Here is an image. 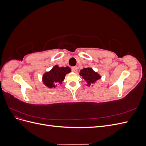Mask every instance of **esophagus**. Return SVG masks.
I'll return each instance as SVG.
<instances>
[{
  "label": "esophagus",
  "mask_w": 146,
  "mask_h": 146,
  "mask_svg": "<svg viewBox=\"0 0 146 146\" xmlns=\"http://www.w3.org/2000/svg\"><path fill=\"white\" fill-rule=\"evenodd\" d=\"M72 70L73 72H76L77 71V67H76V66H74V67H72Z\"/></svg>",
  "instance_id": "esophagus-1"
}]
</instances>
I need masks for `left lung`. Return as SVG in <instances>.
I'll list each match as a JSON object with an SVG mask.
<instances>
[{"instance_id": "1", "label": "left lung", "mask_w": 146, "mask_h": 146, "mask_svg": "<svg viewBox=\"0 0 146 146\" xmlns=\"http://www.w3.org/2000/svg\"><path fill=\"white\" fill-rule=\"evenodd\" d=\"M79 74H80L81 77H82V78L87 83V86H92V84H94L101 78L100 75L97 72H95L91 68L82 69V70H80V72Z\"/></svg>"}]
</instances>
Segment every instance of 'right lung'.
<instances>
[{
	"label": "right lung",
	"mask_w": 146,
	"mask_h": 146,
	"mask_svg": "<svg viewBox=\"0 0 146 146\" xmlns=\"http://www.w3.org/2000/svg\"><path fill=\"white\" fill-rule=\"evenodd\" d=\"M71 72V69L68 66L59 67L55 65L49 71L43 74L42 80L46 86L48 88H55L60 85L64 80L66 75Z\"/></svg>",
	"instance_id": "add662e5"
}]
</instances>
